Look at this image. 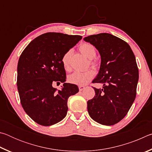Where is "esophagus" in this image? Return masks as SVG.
<instances>
[{"mask_svg":"<svg viewBox=\"0 0 152 152\" xmlns=\"http://www.w3.org/2000/svg\"><path fill=\"white\" fill-rule=\"evenodd\" d=\"M78 88H79V91H83L84 88H85V86H78Z\"/></svg>","mask_w":152,"mask_h":152,"instance_id":"34e87169","label":"esophagus"}]
</instances>
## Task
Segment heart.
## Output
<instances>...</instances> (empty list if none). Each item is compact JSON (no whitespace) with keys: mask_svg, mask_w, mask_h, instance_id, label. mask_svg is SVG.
<instances>
[{"mask_svg":"<svg viewBox=\"0 0 152 152\" xmlns=\"http://www.w3.org/2000/svg\"><path fill=\"white\" fill-rule=\"evenodd\" d=\"M79 50L82 54L90 59L89 64L92 68H96L98 66L97 62L93 59L96 57V51L94 46L89 43H83L80 45ZM72 56V50H69L64 53L61 58L63 66L67 71L71 70L70 62ZM94 72L92 70H88L83 72H76L68 76V81L70 83L76 84V85H86L94 78Z\"/></svg>","mask_w":152,"mask_h":152,"instance_id":"b5f03b06","label":"heart"}]
</instances>
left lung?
Masks as SVG:
<instances>
[{
  "label": "left lung",
  "instance_id": "obj_1",
  "mask_svg": "<svg viewBox=\"0 0 152 152\" xmlns=\"http://www.w3.org/2000/svg\"><path fill=\"white\" fill-rule=\"evenodd\" d=\"M99 50L101 57L99 72L92 83L103 84L95 87V96L87 102L92 119L100 124L113 125L127 114L137 94L139 70L129 45L109 33H99L84 37Z\"/></svg>",
  "mask_w": 152,
  "mask_h": 152
}]
</instances>
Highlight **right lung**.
Listing matches in <instances>:
<instances>
[{
	"mask_svg": "<svg viewBox=\"0 0 152 152\" xmlns=\"http://www.w3.org/2000/svg\"><path fill=\"white\" fill-rule=\"evenodd\" d=\"M82 38L46 33L23 51L17 66V89L25 113L38 124L50 126L62 120L68 109V98L79 91L75 84L64 83L61 91L52 85L66 81L61 58Z\"/></svg>",
	"mask_w": 152,
	"mask_h": 152,
	"instance_id": "obj_1",
	"label": "right lung"
}]
</instances>
